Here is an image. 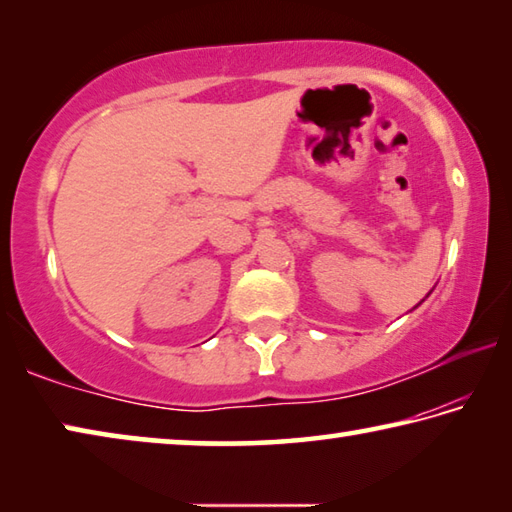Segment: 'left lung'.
I'll list each match as a JSON object with an SVG mask.
<instances>
[{"label":"left lung","instance_id":"1","mask_svg":"<svg viewBox=\"0 0 512 512\" xmlns=\"http://www.w3.org/2000/svg\"><path fill=\"white\" fill-rule=\"evenodd\" d=\"M427 296H429V293H427Z\"/></svg>","mask_w":512,"mask_h":512}]
</instances>
